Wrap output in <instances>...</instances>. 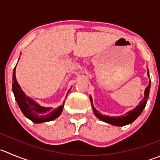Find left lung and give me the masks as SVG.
Wrapping results in <instances>:
<instances>
[{
  "label": "left lung",
  "mask_w": 160,
  "mask_h": 160,
  "mask_svg": "<svg viewBox=\"0 0 160 160\" xmlns=\"http://www.w3.org/2000/svg\"><path fill=\"white\" fill-rule=\"evenodd\" d=\"M148 77H149V72H147ZM150 86H151V80L149 78V84L148 85V87H146L145 90V97L140 102L138 105L135 107L134 109L131 110L128 112H127L124 116H105V115H102L101 113H99V112L97 109H95V108L93 105V102L92 98L91 97V105H92L93 111H94V115L98 118L99 119L102 120V121L105 122V123H110L112 125H114V126H118V127H123L125 125L130 124V123H133V122L138 117L141 115V113L142 112L143 109L145 108V105H146L147 100L148 98V95H149V91H150Z\"/></svg>",
  "instance_id": "left-lung-1"
}]
</instances>
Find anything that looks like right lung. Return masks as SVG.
Here are the masks:
<instances>
[{
    "mask_svg": "<svg viewBox=\"0 0 160 160\" xmlns=\"http://www.w3.org/2000/svg\"><path fill=\"white\" fill-rule=\"evenodd\" d=\"M15 68L16 66L14 69L13 77H12V80H13L12 91H13L17 104L24 116L35 123L52 121L58 117L62 112L64 103L57 108L43 107L37 104L30 98L26 96L20 88L19 84H18L16 77H15Z\"/></svg>",
    "mask_w": 160,
    "mask_h": 160,
    "instance_id": "obj_1",
    "label": "right lung"
}]
</instances>
